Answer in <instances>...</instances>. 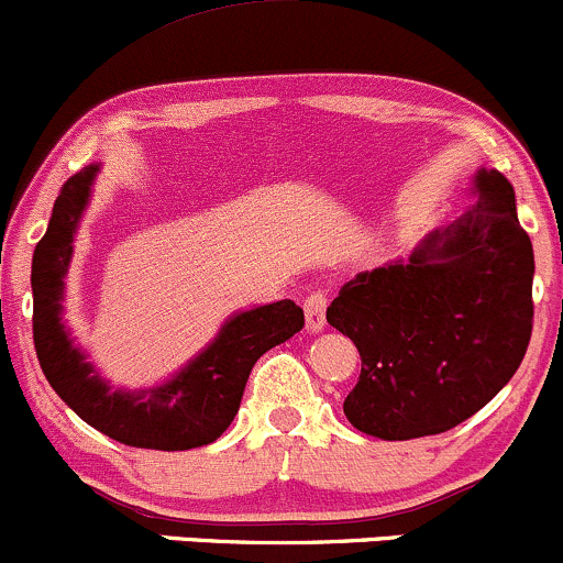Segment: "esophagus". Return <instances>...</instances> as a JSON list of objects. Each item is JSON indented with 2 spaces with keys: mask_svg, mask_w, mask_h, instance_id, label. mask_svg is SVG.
I'll return each mask as SVG.
<instances>
[{
  "mask_svg": "<svg viewBox=\"0 0 563 563\" xmlns=\"http://www.w3.org/2000/svg\"><path fill=\"white\" fill-rule=\"evenodd\" d=\"M303 308H306V328L308 330L319 332L324 324H328V317H324V313H328V292H324V289H317V292L308 295Z\"/></svg>",
  "mask_w": 563,
  "mask_h": 563,
  "instance_id": "34e87169",
  "label": "esophagus"
}]
</instances>
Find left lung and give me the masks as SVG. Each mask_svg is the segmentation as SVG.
Here are the masks:
<instances>
[{
    "label": "left lung",
    "instance_id": "left-lung-1",
    "mask_svg": "<svg viewBox=\"0 0 563 563\" xmlns=\"http://www.w3.org/2000/svg\"><path fill=\"white\" fill-rule=\"evenodd\" d=\"M477 201L408 263L362 271L328 308L354 341L360 380L343 413L360 432L410 440L449 432L516 376L534 324V250L499 172Z\"/></svg>",
    "mask_w": 563,
    "mask_h": 563
}]
</instances>
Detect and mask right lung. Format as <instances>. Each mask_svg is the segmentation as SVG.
I'll list each match as a JSON object with an SVG mask.
<instances>
[{"label": "right lung", "mask_w": 563, "mask_h": 563, "mask_svg": "<svg viewBox=\"0 0 563 563\" xmlns=\"http://www.w3.org/2000/svg\"><path fill=\"white\" fill-rule=\"evenodd\" d=\"M96 172L99 166H88L62 185L51 225L34 250L32 332L42 373L82 421L118 443L155 451H187L214 443L239 413L255 362L303 330V308L292 300H279L239 313L220 330L207 352L198 354L168 384L139 391L110 389L80 349L71 346L62 322L71 241Z\"/></svg>", "instance_id": "1"}]
</instances>
